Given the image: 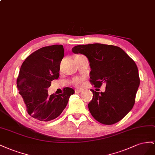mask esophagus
<instances>
[{
    "label": "esophagus",
    "instance_id": "obj_1",
    "mask_svg": "<svg viewBox=\"0 0 155 155\" xmlns=\"http://www.w3.org/2000/svg\"><path fill=\"white\" fill-rule=\"evenodd\" d=\"M74 91H75V93H76V94H77V93H81V92H82V90H74Z\"/></svg>",
    "mask_w": 155,
    "mask_h": 155
}]
</instances>
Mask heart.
I'll use <instances>...</instances> for the list:
<instances>
[{"label":"heart","mask_w":155,"mask_h":155,"mask_svg":"<svg viewBox=\"0 0 155 155\" xmlns=\"http://www.w3.org/2000/svg\"><path fill=\"white\" fill-rule=\"evenodd\" d=\"M81 80L80 78H75L73 81V84L75 86H79L81 84Z\"/></svg>","instance_id":"obj_1"}]
</instances>
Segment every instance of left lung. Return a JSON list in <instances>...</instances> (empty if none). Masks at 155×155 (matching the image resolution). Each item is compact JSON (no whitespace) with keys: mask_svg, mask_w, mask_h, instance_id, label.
<instances>
[{"mask_svg":"<svg viewBox=\"0 0 155 155\" xmlns=\"http://www.w3.org/2000/svg\"><path fill=\"white\" fill-rule=\"evenodd\" d=\"M72 51L87 58L90 82L95 87L106 84L104 92L91 90L93 98L88 108L92 116L104 125L121 120L133 108L140 86L134 61L120 47L104 44L79 45Z\"/></svg>","mask_w":155,"mask_h":155,"instance_id":"obj_1","label":"left lung"}]
</instances>
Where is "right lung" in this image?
Returning a JSON list of instances; mask_svg holds the SVG:
<instances>
[{
    "label": "right lung",
    "instance_id": "obj_1",
    "mask_svg": "<svg viewBox=\"0 0 155 155\" xmlns=\"http://www.w3.org/2000/svg\"><path fill=\"white\" fill-rule=\"evenodd\" d=\"M64 56L63 45L44 47L32 53L22 64L17 80L21 101L30 116L41 121L58 117L74 94L65 87L62 94L49 95L51 81L59 77L60 65Z\"/></svg>",
    "mask_w": 155,
    "mask_h": 155
}]
</instances>
